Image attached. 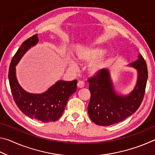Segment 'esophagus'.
I'll return each mask as SVG.
<instances>
[{"label":"esophagus","mask_w":155,"mask_h":155,"mask_svg":"<svg viewBox=\"0 0 155 155\" xmlns=\"http://www.w3.org/2000/svg\"><path fill=\"white\" fill-rule=\"evenodd\" d=\"M77 86H78V87L82 88L84 87V86H85V83H84L82 81H78L77 83Z\"/></svg>","instance_id":"obj_1"}]
</instances>
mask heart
Returning <instances> with one entry per match:
<instances>
[{
    "label": "heart",
    "instance_id": "b5f03b06",
    "mask_svg": "<svg viewBox=\"0 0 155 155\" xmlns=\"http://www.w3.org/2000/svg\"><path fill=\"white\" fill-rule=\"evenodd\" d=\"M104 52H105V51L104 49L100 48L83 50L78 53V59L80 62L90 63L95 60L98 57L103 55ZM98 65L93 64L91 65L90 70L92 72H95L98 70Z\"/></svg>",
    "mask_w": 155,
    "mask_h": 155
}]
</instances>
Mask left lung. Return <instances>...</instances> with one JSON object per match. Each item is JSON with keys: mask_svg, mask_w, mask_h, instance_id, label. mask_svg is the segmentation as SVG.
I'll use <instances>...</instances> for the list:
<instances>
[{"mask_svg": "<svg viewBox=\"0 0 155 155\" xmlns=\"http://www.w3.org/2000/svg\"><path fill=\"white\" fill-rule=\"evenodd\" d=\"M130 65L137 70L138 80L135 89L127 96H119L115 92L107 69L98 70L87 79L91 93L87 111L95 124L100 126L117 124L133 115L141 105L148 78L147 65L141 55Z\"/></svg>", "mask_w": 155, "mask_h": 155, "instance_id": "obj_1", "label": "left lung"}]
</instances>
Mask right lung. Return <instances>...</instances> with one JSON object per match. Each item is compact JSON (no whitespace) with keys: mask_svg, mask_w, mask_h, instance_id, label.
I'll return each instance as SVG.
<instances>
[{"mask_svg":"<svg viewBox=\"0 0 155 155\" xmlns=\"http://www.w3.org/2000/svg\"><path fill=\"white\" fill-rule=\"evenodd\" d=\"M38 35L28 38L21 44L12 59L8 78L13 98L23 114L42 122H54L61 116L70 96L77 91V81H59L41 94H29L18 84L15 66L27 50L38 43Z\"/></svg>","mask_w":155,"mask_h":155,"instance_id":"right-lung-1","label":"right lung"}]
</instances>
